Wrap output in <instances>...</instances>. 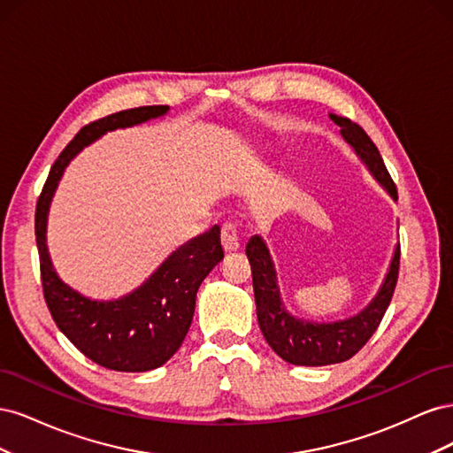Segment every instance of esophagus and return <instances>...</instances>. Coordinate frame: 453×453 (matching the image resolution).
<instances>
[{
    "label": "esophagus",
    "mask_w": 453,
    "mask_h": 453,
    "mask_svg": "<svg viewBox=\"0 0 453 453\" xmlns=\"http://www.w3.org/2000/svg\"><path fill=\"white\" fill-rule=\"evenodd\" d=\"M221 243L226 253H234L240 250V238H238V228L234 223H225L221 228Z\"/></svg>",
    "instance_id": "obj_1"
}]
</instances>
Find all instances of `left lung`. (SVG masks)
<instances>
[{
	"instance_id": "left-lung-1",
	"label": "left lung",
	"mask_w": 453,
	"mask_h": 453,
	"mask_svg": "<svg viewBox=\"0 0 453 453\" xmlns=\"http://www.w3.org/2000/svg\"><path fill=\"white\" fill-rule=\"evenodd\" d=\"M340 127V135L353 149V153L365 164L370 175L386 188V193L396 200V188L386 170L378 147L368 138L366 132L346 117L328 113ZM251 272H253V291L257 304V319L268 346L280 357L298 366H325L351 359L368 338L376 333V328L386 313L391 296L399 278V243L393 251L391 263L386 278H383L374 298L359 311L346 319L338 321H313L308 318H298L285 308L278 272L268 245L263 236H251L245 245Z\"/></svg>"
}]
</instances>
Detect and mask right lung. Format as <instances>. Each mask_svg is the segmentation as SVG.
<instances>
[{
    "label": "right lung",
    "instance_id": "obj_1",
    "mask_svg": "<svg viewBox=\"0 0 453 453\" xmlns=\"http://www.w3.org/2000/svg\"><path fill=\"white\" fill-rule=\"evenodd\" d=\"M168 111V105L135 107L81 128L54 162L35 210L41 281L54 323L90 361L119 372H147L180 349L193 323L198 287L225 257L221 228L215 225L180 245L134 291L113 300H94L62 281L52 265L47 248L50 202L67 164L85 147L107 132L142 125Z\"/></svg>",
    "mask_w": 453,
    "mask_h": 453
}]
</instances>
